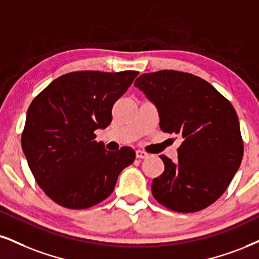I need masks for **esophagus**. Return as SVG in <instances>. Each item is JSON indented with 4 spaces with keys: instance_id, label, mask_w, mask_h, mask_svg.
Wrapping results in <instances>:
<instances>
[{
    "instance_id": "1",
    "label": "esophagus",
    "mask_w": 259,
    "mask_h": 259,
    "mask_svg": "<svg viewBox=\"0 0 259 259\" xmlns=\"http://www.w3.org/2000/svg\"><path fill=\"white\" fill-rule=\"evenodd\" d=\"M136 156H137V158H148L149 154H146L145 151H142V150H137Z\"/></svg>"
}]
</instances>
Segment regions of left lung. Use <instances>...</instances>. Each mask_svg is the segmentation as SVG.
Instances as JSON below:
<instances>
[{"label":"left lung","instance_id":"left-lung-1","mask_svg":"<svg viewBox=\"0 0 259 259\" xmlns=\"http://www.w3.org/2000/svg\"><path fill=\"white\" fill-rule=\"evenodd\" d=\"M136 88L155 104L163 132L183 139L175 162L161 155L155 199L178 212H196L222 196L240 167L244 146L238 115L211 84L190 73H145Z\"/></svg>","mask_w":259,"mask_h":259}]
</instances>
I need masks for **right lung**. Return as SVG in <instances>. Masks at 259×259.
<instances>
[{"label":"right lung","mask_w":259,"mask_h":259,"mask_svg":"<svg viewBox=\"0 0 259 259\" xmlns=\"http://www.w3.org/2000/svg\"><path fill=\"white\" fill-rule=\"evenodd\" d=\"M139 73L72 72L63 74L32 101L21 146L37 184L49 198L69 209H86L114 191L136 152L123 146L107 151L95 131L111 122L113 105Z\"/></svg>","instance_id":"1"}]
</instances>
